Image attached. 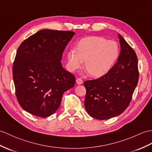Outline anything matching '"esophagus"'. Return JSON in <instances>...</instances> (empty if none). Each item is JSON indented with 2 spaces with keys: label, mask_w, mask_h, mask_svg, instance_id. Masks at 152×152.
Segmentation results:
<instances>
[{
  "label": "esophagus",
  "mask_w": 152,
  "mask_h": 152,
  "mask_svg": "<svg viewBox=\"0 0 152 152\" xmlns=\"http://www.w3.org/2000/svg\"><path fill=\"white\" fill-rule=\"evenodd\" d=\"M76 83L77 85H81L83 83V80L81 78H77L76 79Z\"/></svg>",
  "instance_id": "esophagus-1"
}]
</instances>
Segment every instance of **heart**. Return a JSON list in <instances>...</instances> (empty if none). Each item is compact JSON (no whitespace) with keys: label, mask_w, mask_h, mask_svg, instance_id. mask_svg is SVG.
<instances>
[{"label":"heart","mask_w":152,"mask_h":152,"mask_svg":"<svg viewBox=\"0 0 152 152\" xmlns=\"http://www.w3.org/2000/svg\"><path fill=\"white\" fill-rule=\"evenodd\" d=\"M120 55V48L116 41L107 40L99 36L81 39L75 50L66 54V66L70 72L80 69L84 62L85 69L94 77L107 74L116 64Z\"/></svg>","instance_id":"b5f03b06"}]
</instances>
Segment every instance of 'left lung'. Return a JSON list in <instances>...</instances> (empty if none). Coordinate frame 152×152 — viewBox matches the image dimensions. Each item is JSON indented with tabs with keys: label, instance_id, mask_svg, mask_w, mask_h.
<instances>
[{
	"label": "left lung",
	"instance_id": "8db88e82",
	"mask_svg": "<svg viewBox=\"0 0 152 152\" xmlns=\"http://www.w3.org/2000/svg\"><path fill=\"white\" fill-rule=\"evenodd\" d=\"M121 52L113 69L96 80L83 83L85 107L92 117L106 120L121 115L128 107L138 83V59L133 49L118 34Z\"/></svg>",
	"mask_w": 152,
	"mask_h": 152
}]
</instances>
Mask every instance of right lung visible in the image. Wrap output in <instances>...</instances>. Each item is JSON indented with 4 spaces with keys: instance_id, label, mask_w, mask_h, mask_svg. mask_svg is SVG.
<instances>
[{
    "instance_id": "1",
    "label": "right lung",
    "mask_w": 152,
    "mask_h": 152,
    "mask_svg": "<svg viewBox=\"0 0 152 152\" xmlns=\"http://www.w3.org/2000/svg\"><path fill=\"white\" fill-rule=\"evenodd\" d=\"M74 31L45 29L24 40L13 65L15 94L20 105L29 113L47 117L59 107L63 94L76 82L75 76L61 63Z\"/></svg>"
}]
</instances>
